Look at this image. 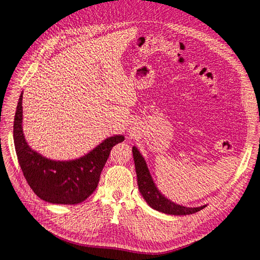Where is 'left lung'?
I'll use <instances>...</instances> for the list:
<instances>
[{"label": "left lung", "mask_w": 260, "mask_h": 260, "mask_svg": "<svg viewBox=\"0 0 260 260\" xmlns=\"http://www.w3.org/2000/svg\"><path fill=\"white\" fill-rule=\"evenodd\" d=\"M133 156L134 162H135L139 191L150 207H152L155 211L169 215H190L201 211V209H203L206 206L203 205L200 207H186L172 202L171 200L165 198L156 188L148 170L145 158L142 157L136 147H133Z\"/></svg>", "instance_id": "8db88e82"}]
</instances>
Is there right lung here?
I'll list each match as a JSON object with an SVG mask.
<instances>
[{
	"instance_id": "1",
	"label": "right lung",
	"mask_w": 260,
	"mask_h": 260,
	"mask_svg": "<svg viewBox=\"0 0 260 260\" xmlns=\"http://www.w3.org/2000/svg\"><path fill=\"white\" fill-rule=\"evenodd\" d=\"M123 135L105 139L87 154L71 161H54L27 144L22 133V94L14 119V144L22 174L33 192L48 203L73 205L85 201L96 190L111 149Z\"/></svg>"
}]
</instances>
